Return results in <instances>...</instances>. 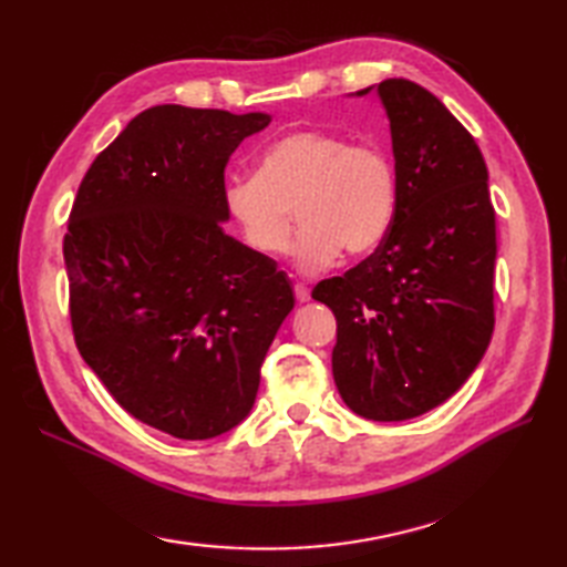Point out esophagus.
<instances>
[{"instance_id": "1", "label": "esophagus", "mask_w": 567, "mask_h": 567, "mask_svg": "<svg viewBox=\"0 0 567 567\" xmlns=\"http://www.w3.org/2000/svg\"><path fill=\"white\" fill-rule=\"evenodd\" d=\"M295 297H297V302H309V297H311V292H309V287L307 285H302V282H297L295 285Z\"/></svg>"}]
</instances>
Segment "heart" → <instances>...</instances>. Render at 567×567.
<instances>
[{
    "mask_svg": "<svg viewBox=\"0 0 567 567\" xmlns=\"http://www.w3.org/2000/svg\"><path fill=\"white\" fill-rule=\"evenodd\" d=\"M224 204L250 250L280 258L290 248L292 212L302 224L295 260L317 272L341 258L375 250L396 212V175L388 155L351 146L323 131H295L258 155L256 175L236 177Z\"/></svg>",
    "mask_w": 567,
    "mask_h": 567,
    "instance_id": "obj_1",
    "label": "heart"
}]
</instances>
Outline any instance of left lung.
I'll use <instances>...</instances> for the list:
<instances>
[{"label": "left lung", "instance_id": "obj_1", "mask_svg": "<svg viewBox=\"0 0 567 567\" xmlns=\"http://www.w3.org/2000/svg\"><path fill=\"white\" fill-rule=\"evenodd\" d=\"M378 92L390 118L396 212L390 234L311 297L339 321L333 380L351 412L404 421L463 388L495 329L497 231L487 165L443 102L409 80Z\"/></svg>", "mask_w": 567, "mask_h": 567}]
</instances>
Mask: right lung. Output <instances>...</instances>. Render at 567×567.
<instances>
[{"label": "right lung", "mask_w": 567, "mask_h": 567, "mask_svg": "<svg viewBox=\"0 0 567 567\" xmlns=\"http://www.w3.org/2000/svg\"><path fill=\"white\" fill-rule=\"evenodd\" d=\"M270 114L161 104L84 175L63 256L78 351L131 416L183 441L256 404L265 353L295 307L275 260L224 231V167Z\"/></svg>", "instance_id": "1"}]
</instances>
